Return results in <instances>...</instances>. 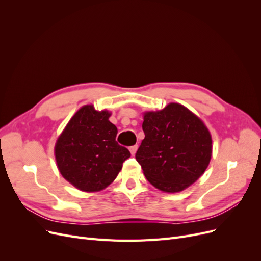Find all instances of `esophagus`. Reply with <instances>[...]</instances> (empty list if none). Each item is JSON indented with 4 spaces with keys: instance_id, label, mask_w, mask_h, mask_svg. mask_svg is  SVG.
Listing matches in <instances>:
<instances>
[{
    "instance_id": "1",
    "label": "esophagus",
    "mask_w": 261,
    "mask_h": 261,
    "mask_svg": "<svg viewBox=\"0 0 261 261\" xmlns=\"http://www.w3.org/2000/svg\"><path fill=\"white\" fill-rule=\"evenodd\" d=\"M137 149H138V146H137V145L129 147V151H130V153H132V155H135V153H136V151H137Z\"/></svg>"
}]
</instances>
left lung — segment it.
<instances>
[{"instance_id": "obj_1", "label": "left lung", "mask_w": 261, "mask_h": 261, "mask_svg": "<svg viewBox=\"0 0 261 261\" xmlns=\"http://www.w3.org/2000/svg\"><path fill=\"white\" fill-rule=\"evenodd\" d=\"M145 138L136 152L150 184L165 193L191 186L208 168L212 140L198 116L179 103L144 114Z\"/></svg>"}]
</instances>
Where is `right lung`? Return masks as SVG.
I'll list each match as a JSON object with an SVG mask.
<instances>
[{
	"instance_id": "right-lung-1",
	"label": "right lung",
	"mask_w": 261,
	"mask_h": 261,
	"mask_svg": "<svg viewBox=\"0 0 261 261\" xmlns=\"http://www.w3.org/2000/svg\"><path fill=\"white\" fill-rule=\"evenodd\" d=\"M109 111L84 106L74 114L57 140L55 160L62 176L83 192L109 186L130 156L115 140L117 128Z\"/></svg>"
}]
</instances>
